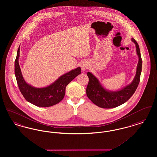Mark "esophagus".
Masks as SVG:
<instances>
[{"label":"esophagus","mask_w":157,"mask_h":157,"mask_svg":"<svg viewBox=\"0 0 157 157\" xmlns=\"http://www.w3.org/2000/svg\"><path fill=\"white\" fill-rule=\"evenodd\" d=\"M88 67V65L86 62H83L81 65V69L83 71H86Z\"/></svg>","instance_id":"1"}]
</instances>
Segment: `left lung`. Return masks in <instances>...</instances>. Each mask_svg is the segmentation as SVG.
I'll list each match as a JSON object with an SVG mask.
<instances>
[{
  "label": "left lung",
  "mask_w": 157,
  "mask_h": 157,
  "mask_svg": "<svg viewBox=\"0 0 157 157\" xmlns=\"http://www.w3.org/2000/svg\"><path fill=\"white\" fill-rule=\"evenodd\" d=\"M132 40L136 46L139 61L134 79L130 85L118 91H108L101 85L94 75L89 72L87 73L89 78V82L86 90L87 97L94 104L100 108H113L123 104L133 95L138 86L142 71V61L139 45L134 38H132Z\"/></svg>",
  "instance_id": "left-lung-1"
}]
</instances>
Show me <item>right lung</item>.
Instances as JSON below:
<instances>
[{"instance_id":"obj_1","label":"right lung","mask_w":157,"mask_h":157,"mask_svg":"<svg viewBox=\"0 0 157 157\" xmlns=\"http://www.w3.org/2000/svg\"><path fill=\"white\" fill-rule=\"evenodd\" d=\"M20 48H18L15 61V74L19 90L25 99L39 107H49L57 104L64 98L68 83L81 73V67H77L61 76L52 85L36 88L25 81L19 64Z\"/></svg>"}]
</instances>
